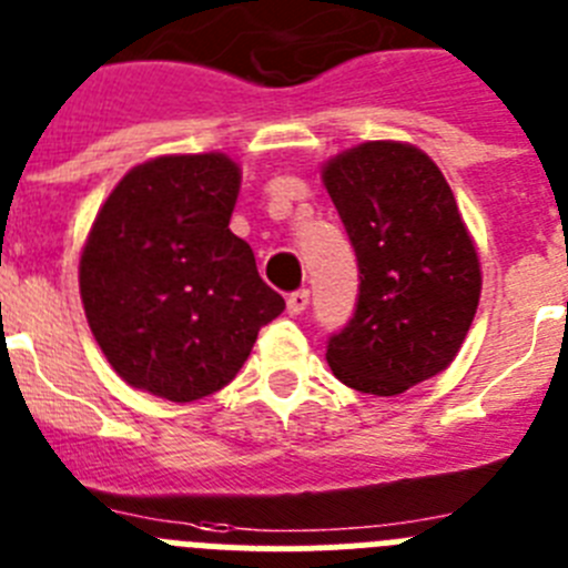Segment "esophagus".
<instances>
[{"label": "esophagus", "mask_w": 568, "mask_h": 568, "mask_svg": "<svg viewBox=\"0 0 568 568\" xmlns=\"http://www.w3.org/2000/svg\"><path fill=\"white\" fill-rule=\"evenodd\" d=\"M310 306V290H298V293H293L287 298V310L290 315H301V312Z\"/></svg>", "instance_id": "esophagus-1"}]
</instances>
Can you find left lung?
<instances>
[{
	"label": "left lung",
	"mask_w": 568,
	"mask_h": 568,
	"mask_svg": "<svg viewBox=\"0 0 568 568\" xmlns=\"http://www.w3.org/2000/svg\"><path fill=\"white\" fill-rule=\"evenodd\" d=\"M361 267L355 318L326 348L348 388L397 397L459 355L481 262L439 165L410 143L368 140L321 165Z\"/></svg>",
	"instance_id": "8db88e82"
}]
</instances>
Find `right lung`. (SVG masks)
<instances>
[{
	"mask_svg": "<svg viewBox=\"0 0 568 568\" xmlns=\"http://www.w3.org/2000/svg\"><path fill=\"white\" fill-rule=\"evenodd\" d=\"M242 169L222 152L134 165L92 222L78 264L87 324L132 388L194 403L239 374L284 298L231 233Z\"/></svg>",
	"mask_w": 568,
	"mask_h": 568,
	"instance_id": "add662e5",
	"label": "right lung"
}]
</instances>
